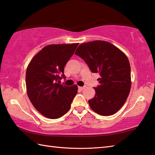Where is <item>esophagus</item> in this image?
<instances>
[{
	"instance_id": "34e87169",
	"label": "esophagus",
	"mask_w": 155,
	"mask_h": 155,
	"mask_svg": "<svg viewBox=\"0 0 155 155\" xmlns=\"http://www.w3.org/2000/svg\"><path fill=\"white\" fill-rule=\"evenodd\" d=\"M78 90H80V91H82L83 89H85V87H78Z\"/></svg>"
}]
</instances>
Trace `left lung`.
Returning <instances> with one entry per match:
<instances>
[{"instance_id": "obj_1", "label": "left lung", "mask_w": 155, "mask_h": 155, "mask_svg": "<svg viewBox=\"0 0 155 155\" xmlns=\"http://www.w3.org/2000/svg\"><path fill=\"white\" fill-rule=\"evenodd\" d=\"M93 73H99V85L91 108L102 116H110L124 104L131 89V67L127 56L108 42L94 41L81 44L75 51Z\"/></svg>"}]
</instances>
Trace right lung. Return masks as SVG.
I'll list each match as a JSON object with an SVG mask.
<instances>
[{
  "label": "right lung",
  "mask_w": 155,
  "mask_h": 155,
  "mask_svg": "<svg viewBox=\"0 0 155 155\" xmlns=\"http://www.w3.org/2000/svg\"><path fill=\"white\" fill-rule=\"evenodd\" d=\"M78 43L50 45L42 49L27 68V94L35 108L45 117L58 119L69 110L78 87L60 84L64 66Z\"/></svg>",
  "instance_id": "1"
}]
</instances>
